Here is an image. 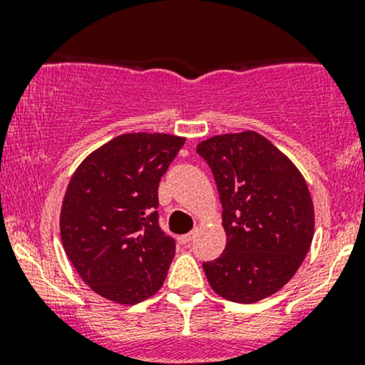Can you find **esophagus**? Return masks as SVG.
Instances as JSON below:
<instances>
[{"instance_id": "esophagus-1", "label": "esophagus", "mask_w": 365, "mask_h": 365, "mask_svg": "<svg viewBox=\"0 0 365 365\" xmlns=\"http://www.w3.org/2000/svg\"><path fill=\"white\" fill-rule=\"evenodd\" d=\"M196 231L197 230H192V231H190V233L182 235V237H180V242H182V244H190V242H192V238L196 237Z\"/></svg>"}]
</instances>
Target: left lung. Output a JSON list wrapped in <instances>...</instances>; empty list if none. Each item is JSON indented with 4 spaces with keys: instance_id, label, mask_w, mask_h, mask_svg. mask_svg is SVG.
<instances>
[{
    "instance_id": "left-lung-1",
    "label": "left lung",
    "mask_w": 365,
    "mask_h": 365,
    "mask_svg": "<svg viewBox=\"0 0 365 365\" xmlns=\"http://www.w3.org/2000/svg\"><path fill=\"white\" fill-rule=\"evenodd\" d=\"M222 203L226 249L203 263L217 295L254 304L274 295L300 268L314 235L304 176L267 138L252 130L201 141Z\"/></svg>"
}]
</instances>
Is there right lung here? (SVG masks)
Wrapping results in <instances>:
<instances>
[{"label":"right lung","mask_w":365,"mask_h":365,"mask_svg":"<svg viewBox=\"0 0 365 365\" xmlns=\"http://www.w3.org/2000/svg\"><path fill=\"white\" fill-rule=\"evenodd\" d=\"M185 138L121 134L91 152L70 178L60 233L70 263L108 300L134 305L162 288L175 240L159 226V182Z\"/></svg>","instance_id":"add662e5"}]
</instances>
